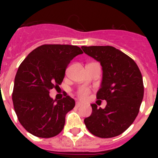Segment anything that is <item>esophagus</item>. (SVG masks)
<instances>
[{
  "instance_id": "obj_1",
  "label": "esophagus",
  "mask_w": 158,
  "mask_h": 158,
  "mask_svg": "<svg viewBox=\"0 0 158 158\" xmlns=\"http://www.w3.org/2000/svg\"><path fill=\"white\" fill-rule=\"evenodd\" d=\"M83 106V104H82L81 102H76L77 107H80V106Z\"/></svg>"
}]
</instances>
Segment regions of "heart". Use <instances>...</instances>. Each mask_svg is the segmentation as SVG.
<instances>
[{"instance_id": "heart-1", "label": "heart", "mask_w": 158, "mask_h": 158, "mask_svg": "<svg viewBox=\"0 0 158 158\" xmlns=\"http://www.w3.org/2000/svg\"><path fill=\"white\" fill-rule=\"evenodd\" d=\"M89 92L87 89H82L78 93V96L81 100H86L89 97Z\"/></svg>"}]
</instances>
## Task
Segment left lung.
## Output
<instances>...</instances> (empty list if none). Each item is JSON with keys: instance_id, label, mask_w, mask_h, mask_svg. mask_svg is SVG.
<instances>
[{"instance_id": "obj_1", "label": "left lung", "mask_w": 158, "mask_h": 158, "mask_svg": "<svg viewBox=\"0 0 158 158\" xmlns=\"http://www.w3.org/2000/svg\"><path fill=\"white\" fill-rule=\"evenodd\" d=\"M82 49L101 63L102 82L97 99L106 101L104 109L92 104L93 112L84 119V124L97 137L118 136L132 125L139 112L144 92L142 74L132 58L113 47L84 46Z\"/></svg>"}]
</instances>
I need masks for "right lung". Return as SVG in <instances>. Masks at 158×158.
Returning a JSON list of instances; mask_svg holds the SVG:
<instances>
[{
    "instance_id": "obj_1",
    "label": "right lung",
    "mask_w": 158,
    "mask_h": 158,
    "mask_svg": "<svg viewBox=\"0 0 158 158\" xmlns=\"http://www.w3.org/2000/svg\"><path fill=\"white\" fill-rule=\"evenodd\" d=\"M82 53L77 46L44 44L21 63L15 78L12 101L19 121L28 133L48 139L61 132L65 115L75 102L67 94L53 100L49 93L61 84L69 62Z\"/></svg>"
}]
</instances>
